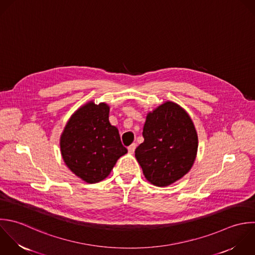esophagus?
<instances>
[{"mask_svg": "<svg viewBox=\"0 0 255 255\" xmlns=\"http://www.w3.org/2000/svg\"><path fill=\"white\" fill-rule=\"evenodd\" d=\"M136 147H137V145H136L135 143L131 144V145L128 147V152H129L130 154H133V153L135 152V149H136Z\"/></svg>", "mask_w": 255, "mask_h": 255, "instance_id": "34e87169", "label": "esophagus"}]
</instances>
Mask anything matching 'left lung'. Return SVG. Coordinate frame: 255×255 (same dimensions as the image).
I'll list each match as a JSON object with an SVG mask.
<instances>
[{"label":"left lung","mask_w":255,"mask_h":255,"mask_svg":"<svg viewBox=\"0 0 255 255\" xmlns=\"http://www.w3.org/2000/svg\"><path fill=\"white\" fill-rule=\"evenodd\" d=\"M144 142L135 157L148 182L167 187L192 169L198 152V134L188 112L173 101H166L147 114Z\"/></svg>","instance_id":"8db88e82"}]
</instances>
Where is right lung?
<instances>
[{
	"instance_id": "add662e5",
	"label": "right lung",
	"mask_w": 255,
	"mask_h": 255,
	"mask_svg": "<svg viewBox=\"0 0 255 255\" xmlns=\"http://www.w3.org/2000/svg\"><path fill=\"white\" fill-rule=\"evenodd\" d=\"M109 110L104 102L85 103L70 116L60 135L65 165L88 184L107 178L117 160L127 153L118 129L109 122Z\"/></svg>"
}]
</instances>
